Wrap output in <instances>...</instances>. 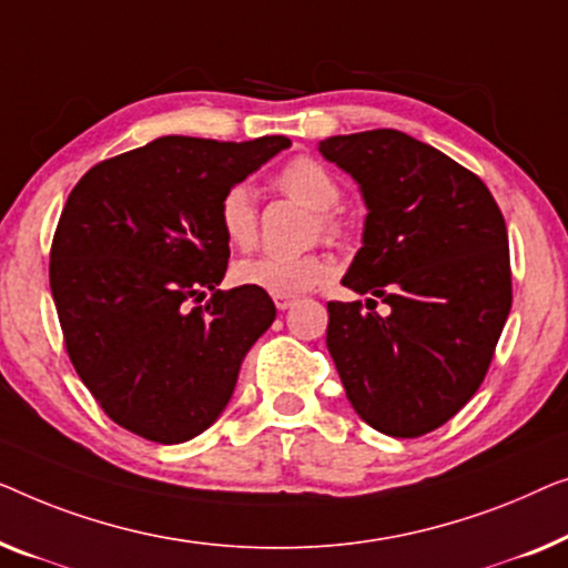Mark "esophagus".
<instances>
[{"label":"esophagus","mask_w":568,"mask_h":568,"mask_svg":"<svg viewBox=\"0 0 568 568\" xmlns=\"http://www.w3.org/2000/svg\"><path fill=\"white\" fill-rule=\"evenodd\" d=\"M295 303V295H275V306L277 311H287Z\"/></svg>","instance_id":"obj_1"}]
</instances>
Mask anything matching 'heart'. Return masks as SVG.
I'll return each mask as SVG.
<instances>
[{
  "label": "heart",
  "instance_id": "heart-1",
  "mask_svg": "<svg viewBox=\"0 0 568 568\" xmlns=\"http://www.w3.org/2000/svg\"><path fill=\"white\" fill-rule=\"evenodd\" d=\"M275 185L285 195L316 211V234L332 244H345L349 231L339 219L342 187L334 174L311 156H295L277 172ZM219 223L223 236L239 250H250L260 236V219L252 190L234 185L223 193L219 203ZM332 275L329 254L311 250L303 254H260L234 265V283L270 295H298L324 285Z\"/></svg>",
  "mask_w": 568,
  "mask_h": 568
}]
</instances>
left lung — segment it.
Returning a JSON list of instances; mask_svg holds the SVG:
<instances>
[{
  "label": "left lung",
  "mask_w": 568,
  "mask_h": 568,
  "mask_svg": "<svg viewBox=\"0 0 568 568\" xmlns=\"http://www.w3.org/2000/svg\"><path fill=\"white\" fill-rule=\"evenodd\" d=\"M318 151L363 190V250L342 283L373 295L365 308L326 303V347L367 425L422 437L468 404L491 365L513 308L505 215L481 178L394 128L332 135Z\"/></svg>",
  "instance_id": "left-lung-1"
}]
</instances>
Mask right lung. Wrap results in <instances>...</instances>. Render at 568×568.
<instances>
[{
	"mask_svg": "<svg viewBox=\"0 0 568 568\" xmlns=\"http://www.w3.org/2000/svg\"><path fill=\"white\" fill-rule=\"evenodd\" d=\"M287 146L164 135L94 164L69 193L48 265L55 314L79 378L128 433L162 445L201 435L275 322L267 293L219 291L231 254L219 203Z\"/></svg>",
	"mask_w": 568,
	"mask_h": 568,
	"instance_id": "add662e5",
	"label": "right lung"
}]
</instances>
